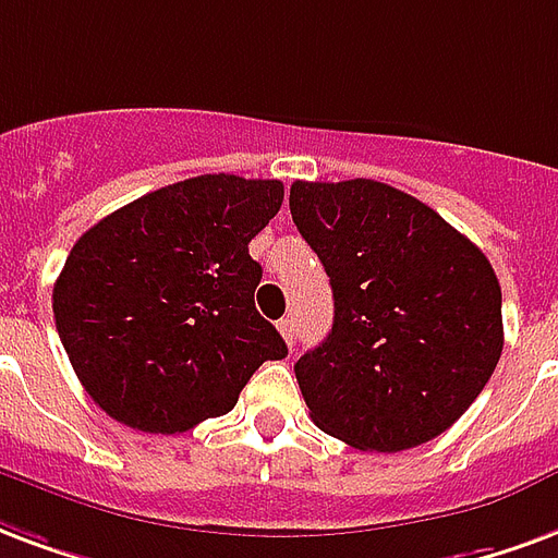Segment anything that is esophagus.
<instances>
[{"label":"esophagus","instance_id":"34e87169","mask_svg":"<svg viewBox=\"0 0 558 558\" xmlns=\"http://www.w3.org/2000/svg\"><path fill=\"white\" fill-rule=\"evenodd\" d=\"M278 331L283 333V340H287V345H290V349H292V345H295V325H292L290 316L278 322Z\"/></svg>","mask_w":558,"mask_h":558}]
</instances>
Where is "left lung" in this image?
<instances>
[{"instance_id":"obj_1","label":"left lung","mask_w":558,"mask_h":558,"mask_svg":"<svg viewBox=\"0 0 558 558\" xmlns=\"http://www.w3.org/2000/svg\"><path fill=\"white\" fill-rule=\"evenodd\" d=\"M290 213L333 290L331 333L295 363L313 423L363 452L447 432L502 354L488 257L432 206L363 177L299 180Z\"/></svg>"}]
</instances>
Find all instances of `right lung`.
I'll return each instance as SVG.
<instances>
[{
	"instance_id": "right-lung-1",
	"label": "right lung",
	"mask_w": 558,
	"mask_h": 558,
	"mask_svg": "<svg viewBox=\"0 0 558 558\" xmlns=\"http://www.w3.org/2000/svg\"><path fill=\"white\" fill-rule=\"evenodd\" d=\"M280 180L204 174L85 230L52 290L82 387L123 426L177 435L233 411L247 378L287 357L254 307L247 242L278 216Z\"/></svg>"
}]
</instances>
